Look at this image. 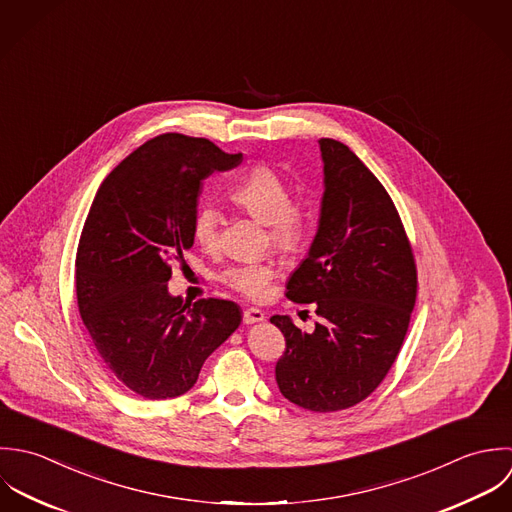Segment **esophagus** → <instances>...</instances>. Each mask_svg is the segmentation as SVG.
I'll use <instances>...</instances> for the list:
<instances>
[{"instance_id": "1", "label": "esophagus", "mask_w": 512, "mask_h": 512, "mask_svg": "<svg viewBox=\"0 0 512 512\" xmlns=\"http://www.w3.org/2000/svg\"><path fill=\"white\" fill-rule=\"evenodd\" d=\"M263 320H265V312L261 308H245L243 310L245 324H255V322H263Z\"/></svg>"}]
</instances>
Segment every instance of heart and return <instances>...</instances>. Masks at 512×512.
<instances>
[{
	"instance_id": "b5f03b06",
	"label": "heart",
	"mask_w": 512,
	"mask_h": 512,
	"mask_svg": "<svg viewBox=\"0 0 512 512\" xmlns=\"http://www.w3.org/2000/svg\"><path fill=\"white\" fill-rule=\"evenodd\" d=\"M229 198L243 207L253 219L269 225L271 241L285 253H295L307 235V215L293 205V192L289 184L269 166H255L245 172L229 190ZM217 209L211 204L200 205L192 219L194 241L211 249L217 241ZM221 281L233 291L259 299L265 295L269 283L275 277L271 263L253 261L227 267Z\"/></svg>"
}]
</instances>
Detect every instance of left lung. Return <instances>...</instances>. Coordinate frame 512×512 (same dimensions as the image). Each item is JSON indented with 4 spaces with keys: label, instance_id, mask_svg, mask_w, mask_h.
I'll use <instances>...</instances> for the list:
<instances>
[{
    "label": "left lung",
    "instance_id": "8db88e82",
    "mask_svg": "<svg viewBox=\"0 0 512 512\" xmlns=\"http://www.w3.org/2000/svg\"><path fill=\"white\" fill-rule=\"evenodd\" d=\"M324 194L305 261L287 283L295 303H314L312 332L275 314L287 350L277 362L281 394L310 411L366 400L396 362L415 305L417 275L398 209L364 162L320 138Z\"/></svg>",
    "mask_w": 512,
    "mask_h": 512
}]
</instances>
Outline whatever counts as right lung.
Here are the masks:
<instances>
[{"instance_id":"1","label":"right lung","mask_w":512,"mask_h":512,"mask_svg":"<svg viewBox=\"0 0 512 512\" xmlns=\"http://www.w3.org/2000/svg\"><path fill=\"white\" fill-rule=\"evenodd\" d=\"M241 160L205 138L162 134L104 178L89 209L75 261L79 312L106 370L146 400L190 392L241 324L231 301L190 307L168 291L170 265L194 245L202 182Z\"/></svg>"}]
</instances>
